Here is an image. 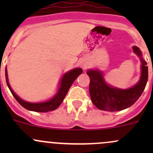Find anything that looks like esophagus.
<instances>
[{
	"instance_id": "obj_1",
	"label": "esophagus",
	"mask_w": 153,
	"mask_h": 153,
	"mask_svg": "<svg viewBox=\"0 0 153 153\" xmlns=\"http://www.w3.org/2000/svg\"><path fill=\"white\" fill-rule=\"evenodd\" d=\"M87 64H82V65H81V67H82V68H83V69H84V70H85V69H86V68H87Z\"/></svg>"
}]
</instances>
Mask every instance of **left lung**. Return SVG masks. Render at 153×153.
Masks as SVG:
<instances>
[{
	"label": "left lung",
	"mask_w": 153,
	"mask_h": 153,
	"mask_svg": "<svg viewBox=\"0 0 153 153\" xmlns=\"http://www.w3.org/2000/svg\"><path fill=\"white\" fill-rule=\"evenodd\" d=\"M141 62V75L138 84L127 89H121L109 86L99 70L90 69L86 72L90 78L89 94L92 104L99 109L116 112L129 107L135 103L144 90L148 80V67L142 58L139 48L132 47Z\"/></svg>",
	"instance_id": "8db88e82"
}]
</instances>
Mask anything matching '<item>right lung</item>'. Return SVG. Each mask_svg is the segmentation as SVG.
I'll list each match as a JSON object with an SVG mask.
<instances>
[{
	"label": "right lung",
	"instance_id": "obj_1",
	"mask_svg": "<svg viewBox=\"0 0 153 153\" xmlns=\"http://www.w3.org/2000/svg\"><path fill=\"white\" fill-rule=\"evenodd\" d=\"M81 73H82V69H81V68H75V69L67 72L66 74H64V76L61 78L59 89H58V91L56 93V95H55L53 98H51L49 101H45V102L29 103L21 99V98L14 92V91L12 90V89L11 88V86L10 85V83H9L7 68H6L5 70L6 81H7V86H8L9 89H10V92H12L14 98L17 100V101H18L23 107L25 108V109H28V110L38 112H49V111H52L56 109L58 106L61 105V103L63 102L66 95H67L68 91H69V88L72 86V84H73L75 80L78 77V75Z\"/></svg>",
	"mask_w": 153,
	"mask_h": 153
}]
</instances>
